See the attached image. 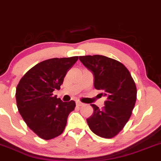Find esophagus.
I'll list each match as a JSON object with an SVG mask.
<instances>
[{"label": "esophagus", "mask_w": 161, "mask_h": 161, "mask_svg": "<svg viewBox=\"0 0 161 161\" xmlns=\"http://www.w3.org/2000/svg\"><path fill=\"white\" fill-rule=\"evenodd\" d=\"M76 105H77V106H78V107H80V106H82L83 104H82V103H81L80 101H77V102H76Z\"/></svg>", "instance_id": "esophagus-1"}]
</instances>
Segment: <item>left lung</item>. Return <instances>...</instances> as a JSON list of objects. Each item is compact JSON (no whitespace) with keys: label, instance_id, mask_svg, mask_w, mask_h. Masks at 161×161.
<instances>
[{"label":"left lung","instance_id":"8db88e82","mask_svg":"<svg viewBox=\"0 0 161 161\" xmlns=\"http://www.w3.org/2000/svg\"><path fill=\"white\" fill-rule=\"evenodd\" d=\"M83 65L94 75V86L105 96V106L100 109L95 104L93 114L87 119L94 133L111 138L119 133L132 115L136 101L137 89L130 73L120 62L102 56H80Z\"/></svg>","mask_w":161,"mask_h":161}]
</instances>
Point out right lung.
Wrapping results in <instances>:
<instances>
[{"instance_id": "1", "label": "right lung", "mask_w": 161, "mask_h": 161, "mask_svg": "<svg viewBox=\"0 0 161 161\" xmlns=\"http://www.w3.org/2000/svg\"><path fill=\"white\" fill-rule=\"evenodd\" d=\"M78 57L52 58L31 68L20 79L16 90V105L29 128L42 139L50 140L63 133L74 101L64 102L53 96Z\"/></svg>"}]
</instances>
